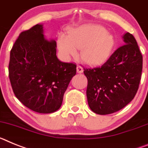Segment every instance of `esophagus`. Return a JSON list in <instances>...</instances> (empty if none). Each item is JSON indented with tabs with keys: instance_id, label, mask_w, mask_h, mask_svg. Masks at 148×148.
Listing matches in <instances>:
<instances>
[{
	"instance_id": "obj_1",
	"label": "esophagus",
	"mask_w": 148,
	"mask_h": 148,
	"mask_svg": "<svg viewBox=\"0 0 148 148\" xmlns=\"http://www.w3.org/2000/svg\"><path fill=\"white\" fill-rule=\"evenodd\" d=\"M77 72L79 73V74H81V73L83 72V69L81 66L78 65V66H77Z\"/></svg>"
}]
</instances>
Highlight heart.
I'll return each mask as SVG.
<instances>
[{
    "label": "heart",
    "instance_id": "b5f03b06",
    "mask_svg": "<svg viewBox=\"0 0 148 148\" xmlns=\"http://www.w3.org/2000/svg\"><path fill=\"white\" fill-rule=\"evenodd\" d=\"M57 46L64 60L77 55L82 62L91 66L104 63L115 46V39L103 27L94 24H84L69 32L68 36L60 35Z\"/></svg>",
    "mask_w": 148,
    "mask_h": 148
}]
</instances>
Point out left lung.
Masks as SVG:
<instances>
[{
    "instance_id": "8db88e82",
    "label": "left lung",
    "mask_w": 148,
    "mask_h": 148,
    "mask_svg": "<svg viewBox=\"0 0 148 148\" xmlns=\"http://www.w3.org/2000/svg\"><path fill=\"white\" fill-rule=\"evenodd\" d=\"M119 47L100 68L84 69L88 79L86 95L90 109L98 115L121 110L138 91L142 71V55L136 38L124 33Z\"/></svg>"
}]
</instances>
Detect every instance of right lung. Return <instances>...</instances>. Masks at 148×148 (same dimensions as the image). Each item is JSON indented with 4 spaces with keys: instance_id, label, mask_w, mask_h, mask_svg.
<instances>
[{
    "instance_id": "right-lung-1",
    "label": "right lung",
    "mask_w": 148,
    "mask_h": 148,
    "mask_svg": "<svg viewBox=\"0 0 148 148\" xmlns=\"http://www.w3.org/2000/svg\"><path fill=\"white\" fill-rule=\"evenodd\" d=\"M56 48V41L47 39L43 24H38L21 33L10 51L9 77L14 94L38 113L60 109L77 72L76 65L58 60Z\"/></svg>"
}]
</instances>
